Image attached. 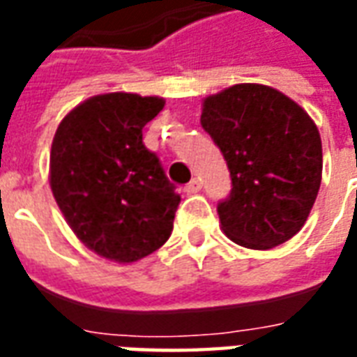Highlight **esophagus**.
<instances>
[{"instance_id":"1","label":"esophagus","mask_w":357,"mask_h":357,"mask_svg":"<svg viewBox=\"0 0 357 357\" xmlns=\"http://www.w3.org/2000/svg\"><path fill=\"white\" fill-rule=\"evenodd\" d=\"M202 189V181L199 178H195V179H191V181H189V183H187V187H185V191L189 195H193V193H199V191H201Z\"/></svg>"}]
</instances>
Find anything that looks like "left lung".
Listing matches in <instances>:
<instances>
[{
    "mask_svg": "<svg viewBox=\"0 0 357 357\" xmlns=\"http://www.w3.org/2000/svg\"><path fill=\"white\" fill-rule=\"evenodd\" d=\"M201 124L231 176L218 202L225 235L256 250L294 237L321 185V137L306 110L273 88L237 84L206 97Z\"/></svg>",
    "mask_w": 357,
    "mask_h": 357,
    "instance_id": "left-lung-1",
    "label": "left lung"
}]
</instances>
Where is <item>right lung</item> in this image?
I'll return each instance as SVG.
<instances>
[{"instance_id":"obj_1","label":"right lung","mask_w":357,"mask_h":357,"mask_svg":"<svg viewBox=\"0 0 357 357\" xmlns=\"http://www.w3.org/2000/svg\"><path fill=\"white\" fill-rule=\"evenodd\" d=\"M158 97L107 93L68 112L51 145V191L76 237L102 258L128 264L168 241L181 197L143 128Z\"/></svg>"}]
</instances>
